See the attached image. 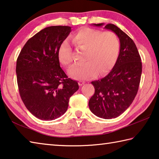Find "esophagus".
I'll use <instances>...</instances> for the list:
<instances>
[{
  "mask_svg": "<svg viewBox=\"0 0 159 159\" xmlns=\"http://www.w3.org/2000/svg\"><path fill=\"white\" fill-rule=\"evenodd\" d=\"M85 83L84 81H80V82H79V85H83L85 84Z\"/></svg>",
  "mask_w": 159,
  "mask_h": 159,
  "instance_id": "esophagus-1",
  "label": "esophagus"
}]
</instances>
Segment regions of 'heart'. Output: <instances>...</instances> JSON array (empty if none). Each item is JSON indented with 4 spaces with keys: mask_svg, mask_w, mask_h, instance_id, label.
Instances as JSON below:
<instances>
[{
    "mask_svg": "<svg viewBox=\"0 0 159 159\" xmlns=\"http://www.w3.org/2000/svg\"><path fill=\"white\" fill-rule=\"evenodd\" d=\"M72 42L77 49L85 50L83 55V61L85 62L69 70L70 76L74 79H87L98 73L99 76H104L116 62L120 43L114 32H102L97 29L84 28L74 35ZM58 57L60 62L66 66L73 63L72 50L67 41L60 45Z\"/></svg>",
    "mask_w": 159,
    "mask_h": 159,
    "instance_id": "b5f03b06",
    "label": "heart"
}]
</instances>
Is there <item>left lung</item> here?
I'll return each instance as SVG.
<instances>
[{
    "label": "left lung",
    "instance_id": "1",
    "mask_svg": "<svg viewBox=\"0 0 159 159\" xmlns=\"http://www.w3.org/2000/svg\"><path fill=\"white\" fill-rule=\"evenodd\" d=\"M93 25L102 26L104 24ZM104 29L113 31L119 39V55L108 75L91 82L95 94L88 105L97 116L111 119L123 114L133 102L140 82L142 62L138 48L127 34L112 24L105 25Z\"/></svg>",
    "mask_w": 159,
    "mask_h": 159
}]
</instances>
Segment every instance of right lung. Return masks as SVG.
<instances>
[{"label":"right lung","mask_w":159,"mask_h":159,"mask_svg":"<svg viewBox=\"0 0 159 159\" xmlns=\"http://www.w3.org/2000/svg\"><path fill=\"white\" fill-rule=\"evenodd\" d=\"M67 26L46 27L28 40L16 66L21 98L29 111L43 120H52L66 111L69 98L79 90L77 81L60 67L59 48L69 36Z\"/></svg>","instance_id":"1"}]
</instances>
